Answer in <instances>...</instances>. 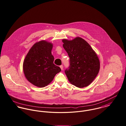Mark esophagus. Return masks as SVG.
<instances>
[{
    "label": "esophagus",
    "instance_id": "esophagus-1",
    "mask_svg": "<svg viewBox=\"0 0 126 126\" xmlns=\"http://www.w3.org/2000/svg\"><path fill=\"white\" fill-rule=\"evenodd\" d=\"M60 68H61L62 70H63V65H60Z\"/></svg>",
    "mask_w": 126,
    "mask_h": 126
}]
</instances>
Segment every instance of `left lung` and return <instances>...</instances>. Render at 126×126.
<instances>
[{
    "instance_id": "1",
    "label": "left lung",
    "mask_w": 126,
    "mask_h": 126,
    "mask_svg": "<svg viewBox=\"0 0 126 126\" xmlns=\"http://www.w3.org/2000/svg\"><path fill=\"white\" fill-rule=\"evenodd\" d=\"M62 41L70 58V66L65 71L69 82L79 88L88 86L97 77L100 68L96 53L80 37L71 40L63 39Z\"/></svg>"
}]
</instances>
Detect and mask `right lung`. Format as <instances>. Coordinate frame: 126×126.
I'll use <instances>...</instances> for the list:
<instances>
[{"instance_id": "right-lung-1", "label": "right lung", "mask_w": 126, "mask_h": 126, "mask_svg": "<svg viewBox=\"0 0 126 126\" xmlns=\"http://www.w3.org/2000/svg\"><path fill=\"white\" fill-rule=\"evenodd\" d=\"M52 47V43L45 40L36 42L23 61V71L25 77L36 87H46L61 71L60 67L53 63Z\"/></svg>"}]
</instances>
